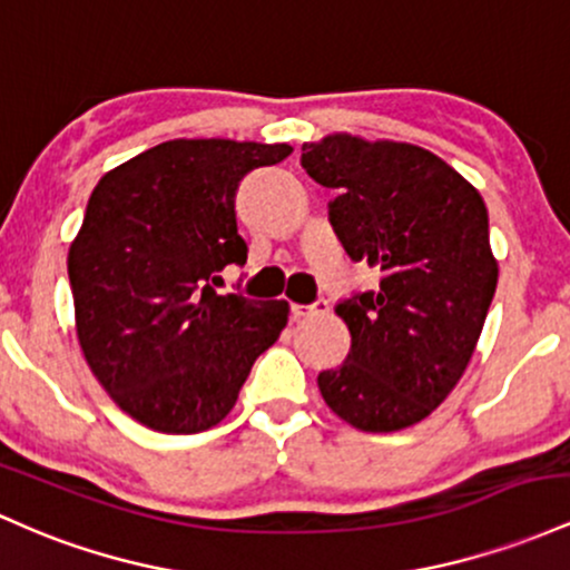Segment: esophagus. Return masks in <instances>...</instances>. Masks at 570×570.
Instances as JSON below:
<instances>
[{
	"label": "esophagus",
	"instance_id": "esophagus-1",
	"mask_svg": "<svg viewBox=\"0 0 570 570\" xmlns=\"http://www.w3.org/2000/svg\"><path fill=\"white\" fill-rule=\"evenodd\" d=\"M325 312H328V302H325V298H317L315 304H293L291 306L293 320H304V317H312V315H325Z\"/></svg>",
	"mask_w": 570,
	"mask_h": 570
}]
</instances>
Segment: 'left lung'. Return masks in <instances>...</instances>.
<instances>
[{"label":"left lung","instance_id":"obj_1","mask_svg":"<svg viewBox=\"0 0 570 570\" xmlns=\"http://www.w3.org/2000/svg\"><path fill=\"white\" fill-rule=\"evenodd\" d=\"M302 166L336 188L328 220L350 258L380 272L376 291L336 304L353 344L320 393L361 431L420 423L463 376L495 296L488 207L417 145L336 134L304 145Z\"/></svg>","mask_w":570,"mask_h":570}]
</instances>
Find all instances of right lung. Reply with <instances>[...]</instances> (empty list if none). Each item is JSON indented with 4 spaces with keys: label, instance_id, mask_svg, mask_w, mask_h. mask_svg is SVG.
I'll return each mask as SVG.
<instances>
[{
    "label": "right lung",
    "instance_id": "obj_1",
    "mask_svg": "<svg viewBox=\"0 0 570 570\" xmlns=\"http://www.w3.org/2000/svg\"><path fill=\"white\" fill-rule=\"evenodd\" d=\"M291 145L171 139L101 177L67 272L88 366L137 423L199 433L236 404L255 357L277 342L287 302L220 296L247 264L236 190Z\"/></svg>",
    "mask_w": 570,
    "mask_h": 570
}]
</instances>
